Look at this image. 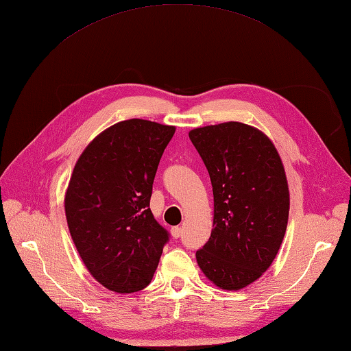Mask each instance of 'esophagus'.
<instances>
[{"label": "esophagus", "instance_id": "34e87169", "mask_svg": "<svg viewBox=\"0 0 351 351\" xmlns=\"http://www.w3.org/2000/svg\"><path fill=\"white\" fill-rule=\"evenodd\" d=\"M170 234H172L173 239H178L179 236L182 234V229L181 227H172V229H170Z\"/></svg>", "mask_w": 351, "mask_h": 351}]
</instances>
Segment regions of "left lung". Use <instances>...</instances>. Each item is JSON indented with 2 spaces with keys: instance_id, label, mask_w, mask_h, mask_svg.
Segmentation results:
<instances>
[{
  "instance_id": "left-lung-1",
  "label": "left lung",
  "mask_w": 351,
  "mask_h": 351,
  "mask_svg": "<svg viewBox=\"0 0 351 351\" xmlns=\"http://www.w3.org/2000/svg\"><path fill=\"white\" fill-rule=\"evenodd\" d=\"M189 136L214 193V229L195 252L197 265L217 287L241 290L280 251L290 209L286 170L271 138L256 127L230 121Z\"/></svg>"
}]
</instances>
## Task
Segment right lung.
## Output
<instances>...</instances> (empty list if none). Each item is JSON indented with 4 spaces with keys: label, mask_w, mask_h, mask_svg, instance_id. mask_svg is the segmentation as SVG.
Here are the masks:
<instances>
[{
    "label": "right lung",
    "mask_w": 351,
    "mask_h": 351,
    "mask_svg": "<svg viewBox=\"0 0 351 351\" xmlns=\"http://www.w3.org/2000/svg\"><path fill=\"white\" fill-rule=\"evenodd\" d=\"M175 130L137 118L117 122L89 142L73 169L64 197L69 230L88 272L110 291L148 286L169 241L149 200Z\"/></svg>",
    "instance_id": "obj_1"
}]
</instances>
